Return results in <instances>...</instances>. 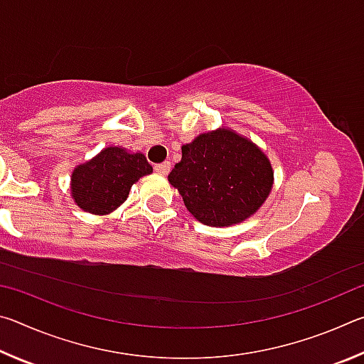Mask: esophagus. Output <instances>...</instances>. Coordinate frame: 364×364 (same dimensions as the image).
Returning <instances> with one entry per match:
<instances>
[{
    "mask_svg": "<svg viewBox=\"0 0 364 364\" xmlns=\"http://www.w3.org/2000/svg\"><path fill=\"white\" fill-rule=\"evenodd\" d=\"M170 168H171L170 162H162V164H156V165H154V170H156L157 173H160V175H168Z\"/></svg>",
    "mask_w": 364,
    "mask_h": 364,
    "instance_id": "34e87169",
    "label": "esophagus"
}]
</instances>
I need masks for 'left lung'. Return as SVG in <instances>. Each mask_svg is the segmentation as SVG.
Segmentation results:
<instances>
[{
	"label": "left lung",
	"mask_w": 364,
	"mask_h": 364,
	"mask_svg": "<svg viewBox=\"0 0 364 364\" xmlns=\"http://www.w3.org/2000/svg\"><path fill=\"white\" fill-rule=\"evenodd\" d=\"M168 181L184 205L208 226L241 223L267 199L273 170L264 154L234 132L204 133L183 146Z\"/></svg>",
	"instance_id": "1"
}]
</instances>
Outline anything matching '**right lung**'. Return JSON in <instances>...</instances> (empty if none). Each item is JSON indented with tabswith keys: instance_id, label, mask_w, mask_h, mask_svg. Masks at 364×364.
<instances>
[{
	"instance_id": "right-lung-1",
	"label": "right lung",
	"mask_w": 364,
	"mask_h": 364,
	"mask_svg": "<svg viewBox=\"0 0 364 364\" xmlns=\"http://www.w3.org/2000/svg\"><path fill=\"white\" fill-rule=\"evenodd\" d=\"M152 173L143 154L107 147L72 173V197L85 212L106 215L127 200L141 176Z\"/></svg>"
}]
</instances>
